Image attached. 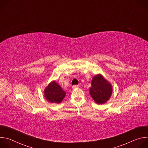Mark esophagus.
I'll return each instance as SVG.
<instances>
[{
	"label": "esophagus",
	"mask_w": 148,
	"mask_h": 148,
	"mask_svg": "<svg viewBox=\"0 0 148 148\" xmlns=\"http://www.w3.org/2000/svg\"><path fill=\"white\" fill-rule=\"evenodd\" d=\"M79 87V86H77V85H75V86H73V89H75V88H78Z\"/></svg>",
	"instance_id": "esophagus-1"
}]
</instances>
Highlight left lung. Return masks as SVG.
Masks as SVG:
<instances>
[{
    "label": "left lung",
    "instance_id": "left-lung-1",
    "mask_svg": "<svg viewBox=\"0 0 148 148\" xmlns=\"http://www.w3.org/2000/svg\"><path fill=\"white\" fill-rule=\"evenodd\" d=\"M112 86L101 75L98 74L93 77L90 93L95 102L98 104L106 102L111 97Z\"/></svg>",
    "mask_w": 148,
    "mask_h": 148
}]
</instances>
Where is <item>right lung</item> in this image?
<instances>
[{
    "label": "right lung",
    "mask_w": 148,
    "mask_h": 148,
    "mask_svg": "<svg viewBox=\"0 0 148 148\" xmlns=\"http://www.w3.org/2000/svg\"><path fill=\"white\" fill-rule=\"evenodd\" d=\"M66 92L55 81H53L45 90L46 98L52 103H60L66 96Z\"/></svg>",
    "instance_id": "right-lung-1"
}]
</instances>
